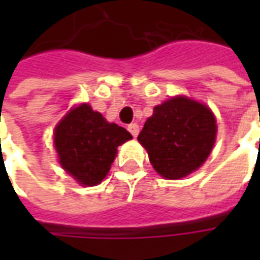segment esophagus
Returning a JSON list of instances; mask_svg holds the SVG:
<instances>
[{"mask_svg":"<svg viewBox=\"0 0 260 260\" xmlns=\"http://www.w3.org/2000/svg\"><path fill=\"white\" fill-rule=\"evenodd\" d=\"M128 131H129L131 134H132V136H138V134H139V125L138 124H129L128 125Z\"/></svg>","mask_w":260,"mask_h":260,"instance_id":"esophagus-1","label":"esophagus"}]
</instances>
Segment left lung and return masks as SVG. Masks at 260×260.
Segmentation results:
<instances>
[{
	"mask_svg": "<svg viewBox=\"0 0 260 260\" xmlns=\"http://www.w3.org/2000/svg\"><path fill=\"white\" fill-rule=\"evenodd\" d=\"M216 134L217 125L210 108L177 96L154 107L138 141L158 174L167 180H180L206 161Z\"/></svg>",
	"mask_w": 260,
	"mask_h": 260,
	"instance_id": "1",
	"label": "left lung"
}]
</instances>
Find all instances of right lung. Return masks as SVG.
Instances as JSON below:
<instances>
[{
    "mask_svg": "<svg viewBox=\"0 0 260 260\" xmlns=\"http://www.w3.org/2000/svg\"><path fill=\"white\" fill-rule=\"evenodd\" d=\"M132 139L128 131L107 122L89 104L69 110L54 131L61 167L80 185L100 184L110 171L117 147Z\"/></svg>",
    "mask_w": 260,
    "mask_h": 260,
    "instance_id": "obj_1",
    "label": "right lung"
}]
</instances>
